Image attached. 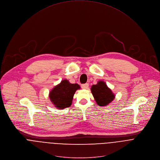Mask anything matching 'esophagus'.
<instances>
[{
	"instance_id": "1",
	"label": "esophagus",
	"mask_w": 160,
	"mask_h": 160,
	"mask_svg": "<svg viewBox=\"0 0 160 160\" xmlns=\"http://www.w3.org/2000/svg\"><path fill=\"white\" fill-rule=\"evenodd\" d=\"M82 88L83 89H87L88 88V83H85V84H82L81 85Z\"/></svg>"
}]
</instances>
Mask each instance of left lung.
I'll return each instance as SVG.
<instances>
[{"mask_svg": "<svg viewBox=\"0 0 160 160\" xmlns=\"http://www.w3.org/2000/svg\"><path fill=\"white\" fill-rule=\"evenodd\" d=\"M91 92L95 102L101 107L108 105L115 98V95L103 81H99L97 84L93 85Z\"/></svg>", "mask_w": 160, "mask_h": 160, "instance_id": "left-lung-1", "label": "left lung"}]
</instances>
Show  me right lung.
Returning a JSON list of instances; mask_svg holds the SVG:
<instances>
[{
  "instance_id": "add662e5",
  "label": "right lung",
  "mask_w": 160,
  "mask_h": 160,
  "mask_svg": "<svg viewBox=\"0 0 160 160\" xmlns=\"http://www.w3.org/2000/svg\"><path fill=\"white\" fill-rule=\"evenodd\" d=\"M80 88L78 84L70 83L68 80H63L50 91L49 95L50 100L55 107L59 109L69 108L76 90Z\"/></svg>"
}]
</instances>
